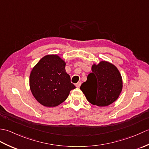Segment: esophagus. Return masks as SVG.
<instances>
[{"label":"esophagus","instance_id":"34e87169","mask_svg":"<svg viewBox=\"0 0 149 149\" xmlns=\"http://www.w3.org/2000/svg\"><path fill=\"white\" fill-rule=\"evenodd\" d=\"M81 82H78L77 83L75 84V86H76L77 88H79L80 86H81Z\"/></svg>","mask_w":149,"mask_h":149}]
</instances>
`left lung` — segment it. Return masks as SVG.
<instances>
[{
  "label": "left lung",
  "instance_id": "8db88e82",
  "mask_svg": "<svg viewBox=\"0 0 149 149\" xmlns=\"http://www.w3.org/2000/svg\"><path fill=\"white\" fill-rule=\"evenodd\" d=\"M92 72L80 89L93 105L105 107L111 104L122 92L123 81L118 69L113 63L100 61L91 66Z\"/></svg>",
  "mask_w": 149,
  "mask_h": 149
}]
</instances>
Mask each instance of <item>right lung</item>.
Instances as JSON below:
<instances>
[{"instance_id":"obj_1","label":"right lung","mask_w":149,"mask_h":149,"mask_svg":"<svg viewBox=\"0 0 149 149\" xmlns=\"http://www.w3.org/2000/svg\"><path fill=\"white\" fill-rule=\"evenodd\" d=\"M66 62L57 54H48L33 68L29 76V87L33 97L43 106L52 107L67 99L75 86L66 72Z\"/></svg>"}]
</instances>
